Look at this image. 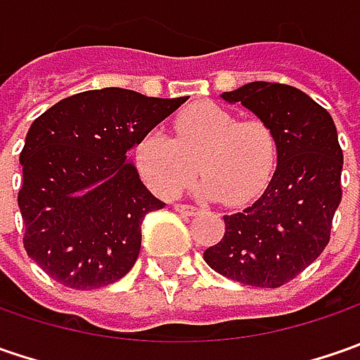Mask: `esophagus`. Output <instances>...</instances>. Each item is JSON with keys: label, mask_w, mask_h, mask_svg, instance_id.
<instances>
[{"label": "esophagus", "mask_w": 360, "mask_h": 360, "mask_svg": "<svg viewBox=\"0 0 360 360\" xmlns=\"http://www.w3.org/2000/svg\"><path fill=\"white\" fill-rule=\"evenodd\" d=\"M174 208H176V212H180V214H188V216L198 214V208H196V206H192V204H176Z\"/></svg>", "instance_id": "esophagus-1"}]
</instances>
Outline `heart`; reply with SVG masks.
<instances>
[{
    "label": "heart",
    "mask_w": 360,
    "mask_h": 360,
    "mask_svg": "<svg viewBox=\"0 0 360 360\" xmlns=\"http://www.w3.org/2000/svg\"><path fill=\"white\" fill-rule=\"evenodd\" d=\"M202 174L198 192L232 206L255 202L278 166V138L266 120H238L214 104H196L174 120V138L150 131L136 146V166L160 196H176Z\"/></svg>",
    "instance_id": "obj_1"
}]
</instances>
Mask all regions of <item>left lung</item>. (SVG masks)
Returning a JSON list of instances; mask_svg holds the SVG:
<instances>
[{
  "instance_id": "1",
  "label": "left lung",
  "mask_w": 360,
  "mask_h": 360,
  "mask_svg": "<svg viewBox=\"0 0 360 360\" xmlns=\"http://www.w3.org/2000/svg\"><path fill=\"white\" fill-rule=\"evenodd\" d=\"M266 120L278 138V166L264 194L224 216L222 240L204 250L218 274L260 288H278L312 264L330 240L342 198V150L330 114L304 91L250 82L224 91Z\"/></svg>"
}]
</instances>
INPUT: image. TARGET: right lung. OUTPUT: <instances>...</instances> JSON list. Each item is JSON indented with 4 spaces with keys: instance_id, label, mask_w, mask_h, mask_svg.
<instances>
[{
    "instance_id": "1",
    "label": "right lung",
    "mask_w": 360,
    "mask_h": 360,
    "mask_svg": "<svg viewBox=\"0 0 360 360\" xmlns=\"http://www.w3.org/2000/svg\"><path fill=\"white\" fill-rule=\"evenodd\" d=\"M186 100L104 88L34 120L20 154L23 248L56 283L88 290L130 272L144 216L166 204L148 192L128 154Z\"/></svg>"
}]
</instances>
